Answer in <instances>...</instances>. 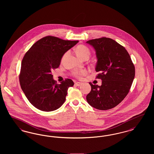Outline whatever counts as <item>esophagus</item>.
Wrapping results in <instances>:
<instances>
[{"label":"esophagus","mask_w":154,"mask_h":154,"mask_svg":"<svg viewBox=\"0 0 154 154\" xmlns=\"http://www.w3.org/2000/svg\"><path fill=\"white\" fill-rule=\"evenodd\" d=\"M81 84H82V82H77L75 83V85L76 86H80Z\"/></svg>","instance_id":"1"}]
</instances>
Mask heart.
<instances>
[{
	"mask_svg": "<svg viewBox=\"0 0 154 154\" xmlns=\"http://www.w3.org/2000/svg\"><path fill=\"white\" fill-rule=\"evenodd\" d=\"M76 54L79 57L82 58L85 56H89L90 55V51L87 47L84 45H79L76 47L75 49ZM87 73V72L85 70H80V71H75L74 72V75L77 78H81L83 75H85Z\"/></svg>",
	"mask_w": 154,
	"mask_h": 154,
	"instance_id": "b5f03b06",
	"label": "heart"
}]
</instances>
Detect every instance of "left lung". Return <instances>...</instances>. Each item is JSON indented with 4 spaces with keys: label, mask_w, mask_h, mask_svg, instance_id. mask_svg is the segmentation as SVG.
<instances>
[{
    "label": "left lung",
    "mask_w": 154,
    "mask_h": 154,
    "mask_svg": "<svg viewBox=\"0 0 154 154\" xmlns=\"http://www.w3.org/2000/svg\"><path fill=\"white\" fill-rule=\"evenodd\" d=\"M87 43L95 50V70L99 73L96 78L102 80L101 86L89 82L91 91L87 101L98 110L112 109L128 95L135 75L134 66L124 47L110 38L92 39Z\"/></svg>",
    "instance_id": "obj_1"
}]
</instances>
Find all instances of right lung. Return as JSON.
<instances>
[{
	"mask_svg": "<svg viewBox=\"0 0 154 154\" xmlns=\"http://www.w3.org/2000/svg\"><path fill=\"white\" fill-rule=\"evenodd\" d=\"M78 42L48 36L38 40L25 54L20 82L26 97L37 109L54 111L65 102L67 89L73 86V81L66 79L58 84L51 70L58 67L65 52Z\"/></svg>",
	"mask_w": 154,
	"mask_h": 154,
	"instance_id": "right-lung-1",
	"label": "right lung"
}]
</instances>
